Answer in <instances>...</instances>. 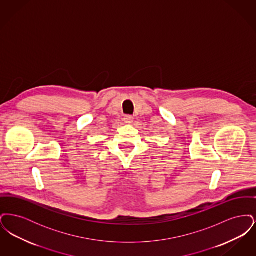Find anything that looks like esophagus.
Here are the masks:
<instances>
[{"mask_svg": "<svg viewBox=\"0 0 256 256\" xmlns=\"http://www.w3.org/2000/svg\"><path fill=\"white\" fill-rule=\"evenodd\" d=\"M124 122H126V124H132V122H134V117L130 116V115H126V116H124Z\"/></svg>", "mask_w": 256, "mask_h": 256, "instance_id": "1", "label": "esophagus"}]
</instances>
